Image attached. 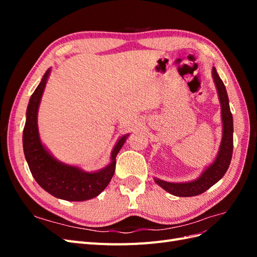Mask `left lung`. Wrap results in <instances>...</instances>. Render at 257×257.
I'll return each mask as SVG.
<instances>
[{
  "label": "left lung",
  "mask_w": 257,
  "mask_h": 257,
  "mask_svg": "<svg viewBox=\"0 0 257 257\" xmlns=\"http://www.w3.org/2000/svg\"><path fill=\"white\" fill-rule=\"evenodd\" d=\"M212 78L215 89L219 96L221 105V119H222V139L215 158L207 165L200 175L191 181L185 182H169L154 177V181L162 189H164L169 194H173L179 197L196 196L211 188L213 184L220 181L227 172L232 155V135H234V123H232V114L229 108V100L226 88L217 74L215 67H212Z\"/></svg>",
  "instance_id": "8db88e82"
}]
</instances>
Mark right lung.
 I'll use <instances>...</instances> for the list:
<instances>
[{"instance_id":"obj_1","label":"right lung","mask_w":257,"mask_h":257,"mask_svg":"<svg viewBox=\"0 0 257 257\" xmlns=\"http://www.w3.org/2000/svg\"><path fill=\"white\" fill-rule=\"evenodd\" d=\"M50 73L51 67L44 74L28 104L22 136L26 161L35 181L52 196L67 201L89 200L98 196L110 182L114 174L115 157L130 134L122 135L118 139L111 150L110 162L94 172H87L79 166L66 164L54 158L42 143L37 123L38 108Z\"/></svg>"}]
</instances>
